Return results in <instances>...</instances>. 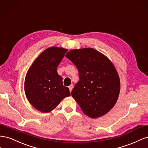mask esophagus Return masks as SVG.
<instances>
[{"label":"esophagus","instance_id":"obj_1","mask_svg":"<svg viewBox=\"0 0 148 148\" xmlns=\"http://www.w3.org/2000/svg\"><path fill=\"white\" fill-rule=\"evenodd\" d=\"M73 87H74V86L73 85V84H71V85L69 87V90H70V92H71V91H72V90H73Z\"/></svg>","mask_w":148,"mask_h":148}]
</instances>
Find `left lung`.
<instances>
[{
    "mask_svg": "<svg viewBox=\"0 0 148 148\" xmlns=\"http://www.w3.org/2000/svg\"><path fill=\"white\" fill-rule=\"evenodd\" d=\"M66 57L79 71V81L71 92L83 112L92 119L107 113L115 105L120 78L112 62L94 48L71 50Z\"/></svg>",
    "mask_w": 148,
    "mask_h": 148,
    "instance_id": "left-lung-1",
    "label": "left lung"
}]
</instances>
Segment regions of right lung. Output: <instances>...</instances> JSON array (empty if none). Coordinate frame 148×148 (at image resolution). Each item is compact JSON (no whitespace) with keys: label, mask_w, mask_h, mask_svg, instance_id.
Returning a JSON list of instances; mask_svg holds the SVG:
<instances>
[{"label":"right lung","mask_w":148,"mask_h":148,"mask_svg":"<svg viewBox=\"0 0 148 148\" xmlns=\"http://www.w3.org/2000/svg\"><path fill=\"white\" fill-rule=\"evenodd\" d=\"M67 49L51 47L45 49L33 62L25 79V92L33 107L47 113L55 108L66 97L71 95L69 88L62 84L57 67Z\"/></svg>","instance_id":"add662e5"}]
</instances>
